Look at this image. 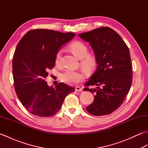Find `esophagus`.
<instances>
[{"instance_id": "esophagus-1", "label": "esophagus", "mask_w": 148, "mask_h": 148, "mask_svg": "<svg viewBox=\"0 0 148 148\" xmlns=\"http://www.w3.org/2000/svg\"><path fill=\"white\" fill-rule=\"evenodd\" d=\"M75 90H76V92H81L82 91V88L79 86H76V89Z\"/></svg>"}]
</instances>
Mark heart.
Wrapping results in <instances>:
<instances>
[{
	"instance_id": "heart-1",
	"label": "heart",
	"mask_w": 148,
	"mask_h": 148,
	"mask_svg": "<svg viewBox=\"0 0 148 148\" xmlns=\"http://www.w3.org/2000/svg\"><path fill=\"white\" fill-rule=\"evenodd\" d=\"M72 53L79 59H81V65L86 71H90L95 68L97 65V58L94 55H87L88 48L84 43L81 41H75L69 46ZM61 58V51H59L56 54L55 62L59 64ZM84 78L83 72L67 70L61 75V79L69 84H76L81 82Z\"/></svg>"
}]
</instances>
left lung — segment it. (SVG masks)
I'll return each mask as SVG.
<instances>
[{
  "label": "left lung",
  "mask_w": 148,
  "mask_h": 148,
  "mask_svg": "<svg viewBox=\"0 0 148 148\" xmlns=\"http://www.w3.org/2000/svg\"><path fill=\"white\" fill-rule=\"evenodd\" d=\"M79 36L90 43L98 65L84 84L83 90L95 95L93 103L86 109L95 116L109 114L123 102L132 82L129 49L120 36L109 27L99 28ZM90 86L97 88L89 89Z\"/></svg>",
  "instance_id": "obj_1"
}]
</instances>
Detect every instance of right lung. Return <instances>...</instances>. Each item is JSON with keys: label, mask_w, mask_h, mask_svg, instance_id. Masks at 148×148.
<instances>
[{"label": "right lung", "mask_w": 148, "mask_h": 148, "mask_svg": "<svg viewBox=\"0 0 148 148\" xmlns=\"http://www.w3.org/2000/svg\"><path fill=\"white\" fill-rule=\"evenodd\" d=\"M75 36L48 29H34L22 37L12 58L14 89L28 111L40 117H49L60 109L73 87L58 83L49 87L45 78L55 65V56L62 45Z\"/></svg>", "instance_id": "right-lung-1"}]
</instances>
